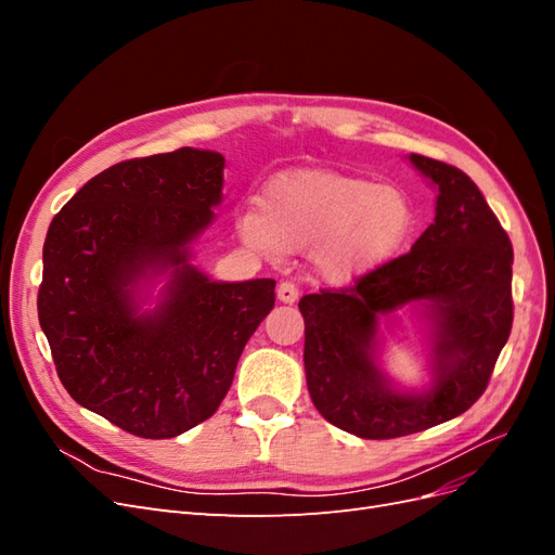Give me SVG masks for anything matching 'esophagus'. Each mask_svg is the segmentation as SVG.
<instances>
[{"instance_id": "1", "label": "esophagus", "mask_w": 555, "mask_h": 555, "mask_svg": "<svg viewBox=\"0 0 555 555\" xmlns=\"http://www.w3.org/2000/svg\"><path fill=\"white\" fill-rule=\"evenodd\" d=\"M278 298L282 300V304H296V300H298V287H296L294 282H289V280L280 282Z\"/></svg>"}]
</instances>
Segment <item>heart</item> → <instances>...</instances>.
<instances>
[{"instance_id":"heart-1","label":"heart","mask_w":555,"mask_h":555,"mask_svg":"<svg viewBox=\"0 0 555 555\" xmlns=\"http://www.w3.org/2000/svg\"><path fill=\"white\" fill-rule=\"evenodd\" d=\"M416 229L412 198L371 178L333 171H289L261 192V212L238 215L247 245L268 255L317 246V268L328 280L375 271L408 245Z\"/></svg>"}]
</instances>
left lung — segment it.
<instances>
[{
    "mask_svg": "<svg viewBox=\"0 0 555 555\" xmlns=\"http://www.w3.org/2000/svg\"><path fill=\"white\" fill-rule=\"evenodd\" d=\"M438 188L435 222L408 255L340 289L298 300L306 319L308 391L328 424L363 440H391L463 414L489 386L512 319L514 251L477 184L456 166L410 155ZM422 302L434 335L426 395H400L374 363L376 322Z\"/></svg>",
    "mask_w": 555,
    "mask_h": 555,
    "instance_id": "obj_1",
    "label": "left lung"
}]
</instances>
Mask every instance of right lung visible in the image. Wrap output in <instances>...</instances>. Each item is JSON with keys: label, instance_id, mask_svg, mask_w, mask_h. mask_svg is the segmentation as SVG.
<instances>
[{"label": "right lung", "instance_id": "1", "mask_svg": "<svg viewBox=\"0 0 555 555\" xmlns=\"http://www.w3.org/2000/svg\"><path fill=\"white\" fill-rule=\"evenodd\" d=\"M220 153L180 147L88 180L48 227L39 324L78 405L147 440L210 418L275 306V280L212 282L190 243L222 201ZM172 271L153 313L135 287Z\"/></svg>", "mask_w": 555, "mask_h": 555}]
</instances>
